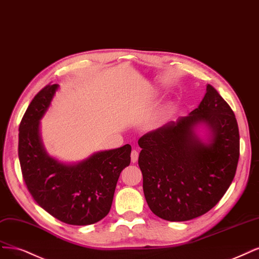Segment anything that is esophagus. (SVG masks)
Masks as SVG:
<instances>
[{
	"mask_svg": "<svg viewBox=\"0 0 259 259\" xmlns=\"http://www.w3.org/2000/svg\"><path fill=\"white\" fill-rule=\"evenodd\" d=\"M138 156H139L138 151H137V150H133L132 153H131V159H132V162H133V163H136L137 160H138Z\"/></svg>",
	"mask_w": 259,
	"mask_h": 259,
	"instance_id": "1",
	"label": "esophagus"
}]
</instances>
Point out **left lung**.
Wrapping results in <instances>:
<instances>
[{"mask_svg": "<svg viewBox=\"0 0 259 259\" xmlns=\"http://www.w3.org/2000/svg\"><path fill=\"white\" fill-rule=\"evenodd\" d=\"M201 122L210 131L209 144L194 133ZM138 145L148 206L170 222L190 221L214 207L234 180L240 155L235 113L211 84L187 117L145 134Z\"/></svg>", "mask_w": 259, "mask_h": 259, "instance_id": "1", "label": "left lung"}]
</instances>
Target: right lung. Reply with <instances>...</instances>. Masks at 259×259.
I'll return each mask as SVG.
<instances>
[{"label":"right lung","mask_w":259,"mask_h":259,"mask_svg":"<svg viewBox=\"0 0 259 259\" xmlns=\"http://www.w3.org/2000/svg\"><path fill=\"white\" fill-rule=\"evenodd\" d=\"M58 84L34 96L19 125L18 156L32 197L49 214L69 225H91L108 214L121 171L131 163L132 147L102 151L76 165L50 157L39 137V120Z\"/></svg>","instance_id":"add662e5"}]
</instances>
